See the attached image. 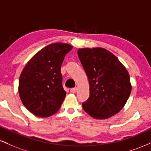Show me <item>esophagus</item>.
Returning <instances> with one entry per match:
<instances>
[{
	"label": "esophagus",
	"mask_w": 151,
	"mask_h": 151,
	"mask_svg": "<svg viewBox=\"0 0 151 151\" xmlns=\"http://www.w3.org/2000/svg\"><path fill=\"white\" fill-rule=\"evenodd\" d=\"M76 91H77V88H72V89H70V92L71 93H76Z\"/></svg>",
	"instance_id": "obj_1"
}]
</instances>
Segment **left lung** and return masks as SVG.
I'll return each mask as SVG.
<instances>
[{"label": "left lung", "instance_id": "1", "mask_svg": "<svg viewBox=\"0 0 151 151\" xmlns=\"http://www.w3.org/2000/svg\"><path fill=\"white\" fill-rule=\"evenodd\" d=\"M77 54L89 82V97L82 103L84 110L96 119L116 114L126 104L131 91L126 67L104 48H81Z\"/></svg>", "mask_w": 151, "mask_h": 151}]
</instances>
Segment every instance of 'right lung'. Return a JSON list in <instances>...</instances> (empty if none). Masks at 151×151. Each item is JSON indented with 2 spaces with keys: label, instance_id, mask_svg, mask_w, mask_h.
<instances>
[{
  "label": "right lung",
  "instance_id": "obj_1",
  "mask_svg": "<svg viewBox=\"0 0 151 151\" xmlns=\"http://www.w3.org/2000/svg\"><path fill=\"white\" fill-rule=\"evenodd\" d=\"M72 48L66 43L50 44L36 53L22 70L19 79V96L34 115L48 117L60 109L66 96L61 66Z\"/></svg>",
  "mask_w": 151,
  "mask_h": 151
}]
</instances>
